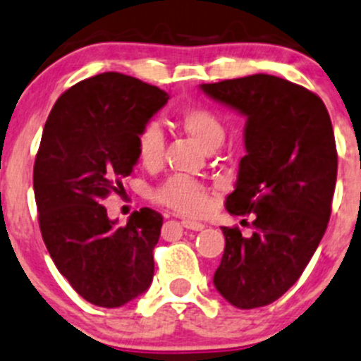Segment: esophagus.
Listing matches in <instances>:
<instances>
[{
	"label": "esophagus",
	"instance_id": "34e87169",
	"mask_svg": "<svg viewBox=\"0 0 361 361\" xmlns=\"http://www.w3.org/2000/svg\"><path fill=\"white\" fill-rule=\"evenodd\" d=\"M182 226H184L185 229H191V231H202L203 228H205V224H202V222H196V221H189V219H185V221L180 222Z\"/></svg>",
	"mask_w": 361,
	"mask_h": 361
}]
</instances>
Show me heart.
I'll list each match as a JSON object with an SVG mask.
<instances>
[{"instance_id": "obj_1", "label": "heart", "mask_w": 361, "mask_h": 361, "mask_svg": "<svg viewBox=\"0 0 361 361\" xmlns=\"http://www.w3.org/2000/svg\"><path fill=\"white\" fill-rule=\"evenodd\" d=\"M179 123L203 149L215 151L226 137V128L215 111L203 106L185 107L179 114ZM165 139L158 125L144 126L137 135V154L146 169H156L163 159ZM154 198L182 215H200L208 207V189L202 182L184 176L169 177L154 191Z\"/></svg>"}]
</instances>
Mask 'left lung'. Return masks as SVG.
Instances as JSON below:
<instances>
[{
  "label": "left lung",
  "instance_id": "8db88e82",
  "mask_svg": "<svg viewBox=\"0 0 361 361\" xmlns=\"http://www.w3.org/2000/svg\"><path fill=\"white\" fill-rule=\"evenodd\" d=\"M247 118L231 215L254 214L252 235L222 228L217 292L240 310L280 299L299 280L325 235L337 179L332 121L323 100L271 74L200 85Z\"/></svg>",
  "mask_w": 361,
  "mask_h": 361
}]
</instances>
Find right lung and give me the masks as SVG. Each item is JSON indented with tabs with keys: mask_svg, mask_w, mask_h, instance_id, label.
Listing matches in <instances>:
<instances>
[{
	"mask_svg": "<svg viewBox=\"0 0 361 361\" xmlns=\"http://www.w3.org/2000/svg\"><path fill=\"white\" fill-rule=\"evenodd\" d=\"M169 94L121 73L80 81L59 97L35 161V198L48 254L85 300L120 307L149 288L163 217L151 208L126 226L104 200L139 161L137 135Z\"/></svg>",
	"mask_w": 361,
	"mask_h": 361,
	"instance_id": "1",
	"label": "right lung"
}]
</instances>
